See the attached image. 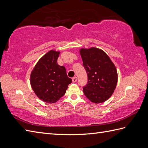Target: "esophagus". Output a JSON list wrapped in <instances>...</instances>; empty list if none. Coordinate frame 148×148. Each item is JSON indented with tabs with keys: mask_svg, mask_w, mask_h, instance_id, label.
Returning <instances> with one entry per match:
<instances>
[{
	"mask_svg": "<svg viewBox=\"0 0 148 148\" xmlns=\"http://www.w3.org/2000/svg\"><path fill=\"white\" fill-rule=\"evenodd\" d=\"M77 78L76 77H74L73 78V82H75L77 81Z\"/></svg>",
	"mask_w": 148,
	"mask_h": 148,
	"instance_id": "esophagus-1",
	"label": "esophagus"
}]
</instances>
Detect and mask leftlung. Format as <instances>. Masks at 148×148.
Wrapping results in <instances>:
<instances>
[{"label":"left lung","instance_id":"left-lung-1","mask_svg":"<svg viewBox=\"0 0 148 148\" xmlns=\"http://www.w3.org/2000/svg\"><path fill=\"white\" fill-rule=\"evenodd\" d=\"M80 54L88 75L84 94L95 103H103L111 97L117 84L115 65L104 51L97 48L81 49Z\"/></svg>","mask_w":148,"mask_h":148}]
</instances>
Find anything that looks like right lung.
Segmentation results:
<instances>
[{"label": "right lung", "instance_id": "add662e5", "mask_svg": "<svg viewBox=\"0 0 148 148\" xmlns=\"http://www.w3.org/2000/svg\"><path fill=\"white\" fill-rule=\"evenodd\" d=\"M60 51L50 50L40 58L31 73L30 83L41 100L54 103L66 92L72 79L66 68L57 64Z\"/></svg>", "mask_w": 148, "mask_h": 148}]
</instances>
